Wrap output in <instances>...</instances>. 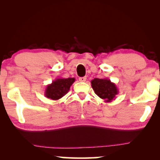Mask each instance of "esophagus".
Here are the masks:
<instances>
[{
    "label": "esophagus",
    "mask_w": 160,
    "mask_h": 160,
    "mask_svg": "<svg viewBox=\"0 0 160 160\" xmlns=\"http://www.w3.org/2000/svg\"><path fill=\"white\" fill-rule=\"evenodd\" d=\"M86 80H87V77H86V76H84V77H80V78H79V82H86Z\"/></svg>",
    "instance_id": "1"
}]
</instances>
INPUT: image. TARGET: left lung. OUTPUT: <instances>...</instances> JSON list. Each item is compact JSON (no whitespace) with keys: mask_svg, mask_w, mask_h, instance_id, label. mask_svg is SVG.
<instances>
[{"mask_svg":"<svg viewBox=\"0 0 160 160\" xmlns=\"http://www.w3.org/2000/svg\"><path fill=\"white\" fill-rule=\"evenodd\" d=\"M91 84L95 93L105 102H111L119 93L117 85L108 78H95L91 81Z\"/></svg>","mask_w":160,"mask_h":160,"instance_id":"1","label":"left lung"}]
</instances>
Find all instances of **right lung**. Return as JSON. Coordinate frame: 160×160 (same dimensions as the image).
<instances>
[{
	"label": "right lung",
	"instance_id": "add662e5",
	"mask_svg": "<svg viewBox=\"0 0 160 160\" xmlns=\"http://www.w3.org/2000/svg\"><path fill=\"white\" fill-rule=\"evenodd\" d=\"M75 82V78H58L48 84L44 91L45 97L57 100L68 92L70 87Z\"/></svg>",
	"mask_w": 160,
	"mask_h": 160
}]
</instances>
